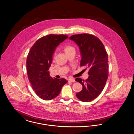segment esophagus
<instances>
[{"mask_svg":"<svg viewBox=\"0 0 134 134\" xmlns=\"http://www.w3.org/2000/svg\"><path fill=\"white\" fill-rule=\"evenodd\" d=\"M68 81H70V82H75V79H73V78H70V79H68Z\"/></svg>","mask_w":134,"mask_h":134,"instance_id":"esophagus-1","label":"esophagus"}]
</instances>
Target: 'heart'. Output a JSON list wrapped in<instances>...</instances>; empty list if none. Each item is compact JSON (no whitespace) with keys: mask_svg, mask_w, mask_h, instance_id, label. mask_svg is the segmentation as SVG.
Instances as JSON below:
<instances>
[{"mask_svg":"<svg viewBox=\"0 0 134 134\" xmlns=\"http://www.w3.org/2000/svg\"><path fill=\"white\" fill-rule=\"evenodd\" d=\"M64 50L66 54L72 51H74V49L73 47H72L70 45H65L64 47Z\"/></svg>","mask_w":134,"mask_h":134,"instance_id":"1","label":"heart"}]
</instances>
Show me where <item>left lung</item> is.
Returning <instances> with one entry per match:
<instances>
[{"label":"left lung","instance_id":"1","mask_svg":"<svg viewBox=\"0 0 134 134\" xmlns=\"http://www.w3.org/2000/svg\"><path fill=\"white\" fill-rule=\"evenodd\" d=\"M69 38L79 47L81 56L80 66L89 69L86 80L75 79L83 86L82 90L77 93V97L83 102H91L100 94L108 78V53L101 41L92 35L78 34Z\"/></svg>","mask_w":134,"mask_h":134}]
</instances>
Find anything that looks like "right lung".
I'll return each instance as SVG.
<instances>
[{
	"label": "right lung",
	"mask_w": 134,
	"mask_h": 134,
	"mask_svg": "<svg viewBox=\"0 0 134 134\" xmlns=\"http://www.w3.org/2000/svg\"><path fill=\"white\" fill-rule=\"evenodd\" d=\"M67 38L64 35L44 36L36 42L29 51L26 58L27 74L32 89L42 99L55 98L68 82L64 78H53L49 71L56 48Z\"/></svg>",
	"instance_id": "obj_1"
}]
</instances>
